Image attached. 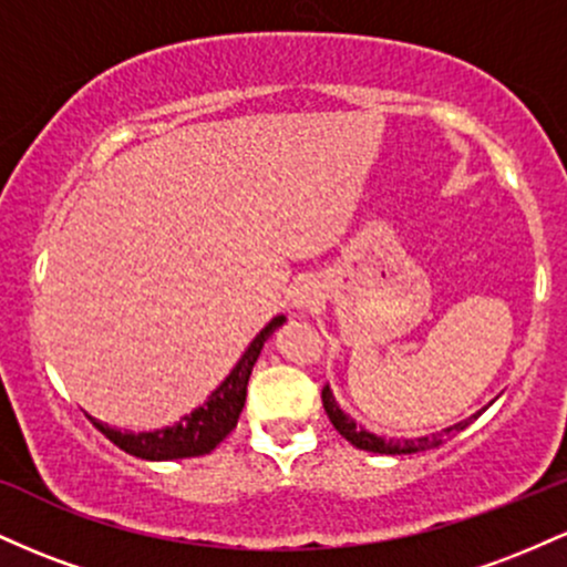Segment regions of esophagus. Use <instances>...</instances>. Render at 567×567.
I'll return each instance as SVG.
<instances>
[{"label": "esophagus", "instance_id": "esophagus-1", "mask_svg": "<svg viewBox=\"0 0 567 567\" xmlns=\"http://www.w3.org/2000/svg\"><path fill=\"white\" fill-rule=\"evenodd\" d=\"M292 303H296V306H309V303H311L309 292H306V290H301V292H296V298H292Z\"/></svg>", "mask_w": 567, "mask_h": 567}]
</instances>
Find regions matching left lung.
<instances>
[{
	"instance_id": "obj_1",
	"label": "left lung",
	"mask_w": 567,
	"mask_h": 567,
	"mask_svg": "<svg viewBox=\"0 0 567 567\" xmlns=\"http://www.w3.org/2000/svg\"><path fill=\"white\" fill-rule=\"evenodd\" d=\"M322 405H324V413H328L330 424L336 426V432L341 434V437H347L351 445L360 447V451H370V453H386V455H405V453H419V451H429V447H440L442 442L447 437H453L455 432H464L466 426L472 424L474 419H477L480 413L470 415V419L458 421V424L442 429V432L432 434V437H419V440H386V437H379V434L368 432V429L357 426L354 419H349L347 413H343L341 408H338L333 392H330V386L322 389Z\"/></svg>"
}]
</instances>
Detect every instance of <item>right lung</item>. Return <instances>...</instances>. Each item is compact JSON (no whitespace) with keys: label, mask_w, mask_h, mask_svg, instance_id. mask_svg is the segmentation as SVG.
Here are the masks:
<instances>
[{"label":"right lung","mask_w":567,"mask_h":567,"mask_svg":"<svg viewBox=\"0 0 567 567\" xmlns=\"http://www.w3.org/2000/svg\"><path fill=\"white\" fill-rule=\"evenodd\" d=\"M285 322V317L279 315L271 320L266 328L252 338L250 347L245 349V354L239 357V362L234 370L226 375V381L207 396L205 405L184 415L181 421H175L173 426L157 429V432H120V429L101 424V421L90 415L93 426L101 434H106L116 447L130 455H138L146 461H173V458H192V455H205L210 453L218 442L226 440V434L237 426L239 413L245 408L247 396V381H250L252 365H256L258 354H261L266 338H269L279 324Z\"/></svg>","instance_id":"obj_1"}]
</instances>
